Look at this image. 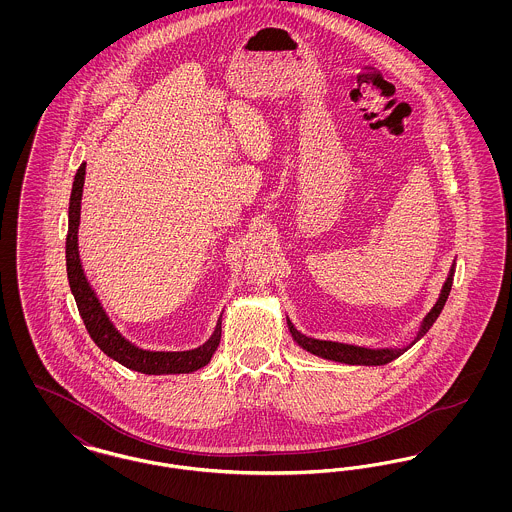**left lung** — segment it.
<instances>
[{
    "label": "left lung",
    "instance_id": "obj_1",
    "mask_svg": "<svg viewBox=\"0 0 512 512\" xmlns=\"http://www.w3.org/2000/svg\"><path fill=\"white\" fill-rule=\"evenodd\" d=\"M455 261L449 268V274L441 286L438 299L434 303V307L430 309V313L422 318V322L418 324V330L414 332L413 338L405 345H390V347H366V345H355V343H343V341L332 340H318V338H311L307 334H301L292 324L290 317L288 320V330L292 334L293 341L303 347L305 351L317 355L320 359H328V361H336V363H343V365H357V366H382L388 365L391 361H395L397 357H401L407 349H411L416 341L420 340L430 328L432 324L438 320L439 313L445 307V301L451 292L453 286V276H455Z\"/></svg>",
    "mask_w": 512,
    "mask_h": 512
}]
</instances>
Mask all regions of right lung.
I'll use <instances>...</instances> for the list:
<instances>
[{"label":"right lung","mask_w":512,"mask_h":512,"mask_svg":"<svg viewBox=\"0 0 512 512\" xmlns=\"http://www.w3.org/2000/svg\"><path fill=\"white\" fill-rule=\"evenodd\" d=\"M84 176H86V163L78 167L74 174L73 192L69 201V232H67V276L69 286L78 307V313L84 320V326L90 334V338L98 345L99 349L113 361L122 366L142 372V374H190L209 365L213 353L217 351L220 343V324L222 315L217 320V326L211 334V338L203 345L186 349V351H155L144 349L136 345L134 341L124 338L121 330L115 326V322L109 318L98 293L90 284L78 251V226H80V203H82V188H84Z\"/></svg>","instance_id":"1"}]
</instances>
